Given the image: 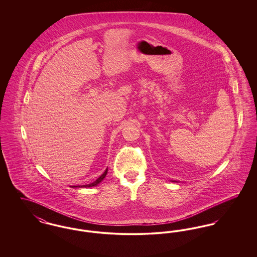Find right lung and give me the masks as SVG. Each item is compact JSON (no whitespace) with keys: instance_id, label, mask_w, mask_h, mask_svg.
<instances>
[{"instance_id":"right-lung-1","label":"right lung","mask_w":257,"mask_h":257,"mask_svg":"<svg viewBox=\"0 0 257 257\" xmlns=\"http://www.w3.org/2000/svg\"><path fill=\"white\" fill-rule=\"evenodd\" d=\"M107 172H108V169L105 171V172L100 176V177H98L97 179L94 181V182H92V183L90 184H87V185H82V186H72L73 188H77V187H79V188H81V187H86V188H87V187H92V186H96L97 184L100 183L104 178H105V176L107 175Z\"/></svg>"}]
</instances>
